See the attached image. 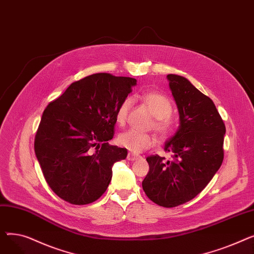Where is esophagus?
I'll return each instance as SVG.
<instances>
[{
    "instance_id": "obj_1",
    "label": "esophagus",
    "mask_w": 254,
    "mask_h": 254,
    "mask_svg": "<svg viewBox=\"0 0 254 254\" xmlns=\"http://www.w3.org/2000/svg\"><path fill=\"white\" fill-rule=\"evenodd\" d=\"M141 156H139V155H136V154H134V153H131V152H129L128 154H127V159L128 161H137V159H139Z\"/></svg>"
}]
</instances>
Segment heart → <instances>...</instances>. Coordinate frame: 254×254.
I'll return each mask as SVG.
<instances>
[{
    "label": "heart",
    "instance_id": "b5f03b06",
    "mask_svg": "<svg viewBox=\"0 0 254 254\" xmlns=\"http://www.w3.org/2000/svg\"><path fill=\"white\" fill-rule=\"evenodd\" d=\"M144 101L156 117L154 122V128L162 137H167L171 131L170 116L173 112L171 101L166 96L158 92L146 93V95H144ZM131 105L132 99L130 97L125 98L118 105L116 109V122L119 125L126 124ZM117 143L131 152L140 153L153 146L155 143V138L149 132L128 129L118 135Z\"/></svg>",
    "mask_w": 254,
    "mask_h": 254
}]
</instances>
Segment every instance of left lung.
I'll use <instances>...</instances> for the list:
<instances>
[{
  "mask_svg": "<svg viewBox=\"0 0 254 254\" xmlns=\"http://www.w3.org/2000/svg\"><path fill=\"white\" fill-rule=\"evenodd\" d=\"M167 78L180 118L176 134L165 144L173 158H146L149 172L142 186L153 203L172 208L197 195L220 168L225 126L213 101L190 80L174 74Z\"/></svg>",
  "mask_w": 254,
  "mask_h": 254,
  "instance_id": "left-lung-1",
  "label": "left lung"
}]
</instances>
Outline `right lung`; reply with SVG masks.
Returning <instances> with one entry per match:
<instances>
[{"label":"right lung","mask_w":254,"mask_h":254,"mask_svg":"<svg viewBox=\"0 0 254 254\" xmlns=\"http://www.w3.org/2000/svg\"><path fill=\"white\" fill-rule=\"evenodd\" d=\"M137 84L129 77L97 73L73 82L48 104L35 137V153L49 188L64 201H97L112 178L126 148L108 143L116 109Z\"/></svg>","instance_id":"add662e5"}]
</instances>
